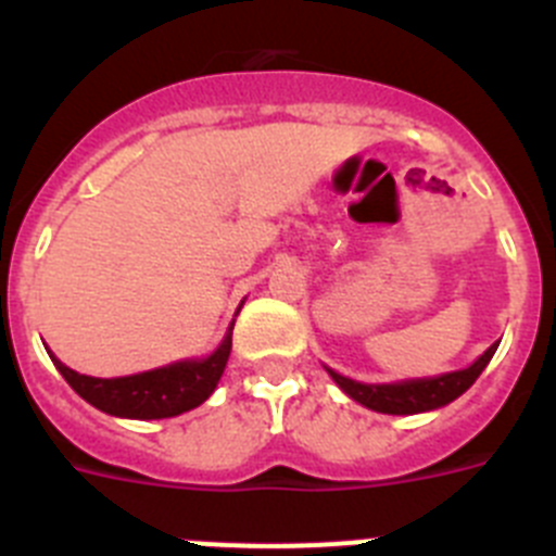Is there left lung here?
<instances>
[{"label": "left lung", "instance_id": "left-lung-1", "mask_svg": "<svg viewBox=\"0 0 556 556\" xmlns=\"http://www.w3.org/2000/svg\"><path fill=\"white\" fill-rule=\"evenodd\" d=\"M495 348L490 345L488 351L476 358L473 365L465 367V370L445 372V376L437 378H417V381H401V384H358L351 378L331 372V378L337 381L353 401H358L362 406L372 412H384V415H415V412H429L440 409V406L451 404L454 397H459L462 392L470 390L476 378L481 376V370L490 365Z\"/></svg>", "mask_w": 556, "mask_h": 556}]
</instances>
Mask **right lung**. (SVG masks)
<instances>
[{"instance_id":"obj_1","label":"right lung","mask_w":556,"mask_h":556,"mask_svg":"<svg viewBox=\"0 0 556 556\" xmlns=\"http://www.w3.org/2000/svg\"><path fill=\"white\" fill-rule=\"evenodd\" d=\"M52 356V353H49ZM230 356V331L223 339V345L203 362H178L159 370L139 372L125 378H91L80 376L72 367L61 365L55 356L58 372L68 381V387L113 417H136V420H161L194 409L214 392L219 376Z\"/></svg>"}]
</instances>
